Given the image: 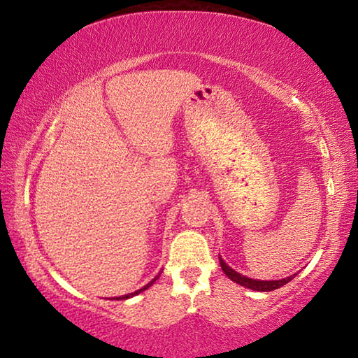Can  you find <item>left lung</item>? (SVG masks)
<instances>
[{"label":"left lung","instance_id":"1","mask_svg":"<svg viewBox=\"0 0 358 358\" xmlns=\"http://www.w3.org/2000/svg\"><path fill=\"white\" fill-rule=\"evenodd\" d=\"M220 264H221V268L229 280H232L234 282L240 284V286H245L251 290H259V292H270V290H275V289H280L282 287L284 284H287L290 280H294V276H287L284 278V280H276V281H259V280H251V278L240 275L238 271H235L234 268H230V266L224 262V260L220 257Z\"/></svg>","mask_w":358,"mask_h":358}]
</instances>
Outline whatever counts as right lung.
<instances>
[{
	"mask_svg": "<svg viewBox=\"0 0 358 358\" xmlns=\"http://www.w3.org/2000/svg\"><path fill=\"white\" fill-rule=\"evenodd\" d=\"M157 276H159V275H157ZM157 276L155 278V280L153 281H150L148 284H147V286H143L142 289H138V290H136V292H132V294H128V295H123V296H117V299H115V300H126V299H131V296H134V295H137V294H141V292H143V290H147L150 286H153V284H155V281L157 280Z\"/></svg>",
	"mask_w": 358,
	"mask_h": 358,
	"instance_id": "right-lung-1",
	"label": "right lung"
}]
</instances>
